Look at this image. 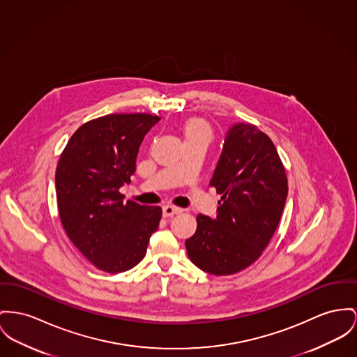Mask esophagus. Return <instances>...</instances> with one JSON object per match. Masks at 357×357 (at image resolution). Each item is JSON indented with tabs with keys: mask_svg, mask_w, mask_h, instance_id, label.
I'll list each match as a JSON object with an SVG mask.
<instances>
[{
	"mask_svg": "<svg viewBox=\"0 0 357 357\" xmlns=\"http://www.w3.org/2000/svg\"><path fill=\"white\" fill-rule=\"evenodd\" d=\"M183 210L180 208V207H176V206H164V208H162V213H164V216H173V215L180 214Z\"/></svg>",
	"mask_w": 357,
	"mask_h": 357,
	"instance_id": "obj_1",
	"label": "esophagus"
}]
</instances>
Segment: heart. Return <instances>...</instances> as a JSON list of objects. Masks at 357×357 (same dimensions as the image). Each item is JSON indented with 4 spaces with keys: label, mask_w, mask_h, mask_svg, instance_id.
<instances>
[{
    "label": "heart",
    "mask_w": 357,
    "mask_h": 357,
    "mask_svg": "<svg viewBox=\"0 0 357 357\" xmlns=\"http://www.w3.org/2000/svg\"><path fill=\"white\" fill-rule=\"evenodd\" d=\"M190 137H207L210 138V127L200 119L190 120L185 126V138Z\"/></svg>",
    "instance_id": "b5f03b06"
}]
</instances>
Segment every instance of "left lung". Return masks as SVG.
Here are the masks:
<instances>
[{"label": "left lung", "mask_w": 357, "mask_h": 357, "mask_svg": "<svg viewBox=\"0 0 357 357\" xmlns=\"http://www.w3.org/2000/svg\"><path fill=\"white\" fill-rule=\"evenodd\" d=\"M210 185L222 195L218 215H197L187 253L210 275H233L261 256L283 214L288 184L271 138L253 124L231 126Z\"/></svg>", "instance_id": "left-lung-1"}]
</instances>
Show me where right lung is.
Here are the masks:
<instances>
[{
  "instance_id": "right-lung-1",
  "label": "right lung",
  "mask_w": 357,
  "mask_h": 357,
  "mask_svg": "<svg viewBox=\"0 0 357 357\" xmlns=\"http://www.w3.org/2000/svg\"><path fill=\"white\" fill-rule=\"evenodd\" d=\"M161 118L111 114L82 124L55 172L58 211L75 248L95 265L120 273L142 261L162 210L123 202L144 135Z\"/></svg>"
}]
</instances>
